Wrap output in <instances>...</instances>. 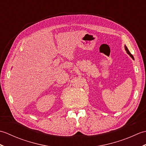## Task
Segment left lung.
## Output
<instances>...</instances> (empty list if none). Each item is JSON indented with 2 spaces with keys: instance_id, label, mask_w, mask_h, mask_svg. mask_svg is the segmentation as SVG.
I'll use <instances>...</instances> for the list:
<instances>
[{
  "instance_id": "8db88e82",
  "label": "left lung",
  "mask_w": 146,
  "mask_h": 146,
  "mask_svg": "<svg viewBox=\"0 0 146 146\" xmlns=\"http://www.w3.org/2000/svg\"><path fill=\"white\" fill-rule=\"evenodd\" d=\"M125 51H126V52H127V53L129 56H131L132 59H133V60H134V56H132V54L131 53V52H130V51H129V49H128V48H127V46L125 45Z\"/></svg>"
}]
</instances>
